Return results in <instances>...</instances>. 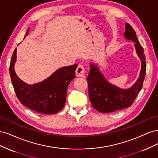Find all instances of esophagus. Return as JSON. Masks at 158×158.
<instances>
[{"mask_svg":"<svg viewBox=\"0 0 158 158\" xmlns=\"http://www.w3.org/2000/svg\"><path fill=\"white\" fill-rule=\"evenodd\" d=\"M85 73V68L82 64H79L76 69V76L78 77H83Z\"/></svg>","mask_w":158,"mask_h":158,"instance_id":"esophagus-1","label":"esophagus"}]
</instances>
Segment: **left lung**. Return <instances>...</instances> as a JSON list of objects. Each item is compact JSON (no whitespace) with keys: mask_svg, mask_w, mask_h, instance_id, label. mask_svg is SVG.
<instances>
[{"mask_svg":"<svg viewBox=\"0 0 158 158\" xmlns=\"http://www.w3.org/2000/svg\"><path fill=\"white\" fill-rule=\"evenodd\" d=\"M125 27V37L135 43L137 54L142 61L140 76L131 88L122 89L109 84L97 66L91 64V69L87 77L89 98L92 106L101 113H111L130 107L139 94L144 80L146 63L144 49L132 26L126 23Z\"/></svg>","mask_w":158,"mask_h":158,"instance_id":"1","label":"left lung"}]
</instances>
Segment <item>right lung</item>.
Segmentation results:
<instances>
[{
	"label": "right lung",
	"mask_w": 158,
	"mask_h": 158,
	"mask_svg": "<svg viewBox=\"0 0 158 158\" xmlns=\"http://www.w3.org/2000/svg\"><path fill=\"white\" fill-rule=\"evenodd\" d=\"M29 30H27L26 36ZM16 49L14 51L10 64V75L18 99L23 106L44 114L58 113L64 106L68 85L75 78L78 64L61 68L49 78L39 84L29 85L19 78L14 69Z\"/></svg>",
	"instance_id": "1"
}]
</instances>
